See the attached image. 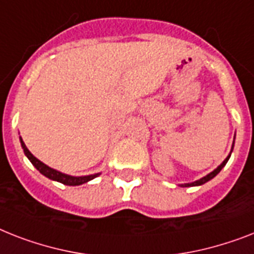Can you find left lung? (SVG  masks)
Returning <instances> with one entry per match:
<instances>
[{"mask_svg":"<svg viewBox=\"0 0 254 254\" xmlns=\"http://www.w3.org/2000/svg\"><path fill=\"white\" fill-rule=\"evenodd\" d=\"M232 147H234V146H232ZM230 156H231V154L227 156V158H226V159L223 160V163H222V164H220V166L218 167L216 170H214L213 172H210L209 175H206L205 177H202V179H199V180L194 181V183H190V184H183V185H181V187H195V185H202V184H205V183H207V181L211 180L213 177H215L216 175L219 174L220 170H222V168H223V167L226 166V163L228 162V159H230Z\"/></svg>","mask_w":254,"mask_h":254,"instance_id":"obj_1","label":"left lung"}]
</instances>
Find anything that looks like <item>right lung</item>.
<instances>
[{
	"instance_id": "obj_1",
	"label": "right lung",
	"mask_w": 254,
	"mask_h": 254,
	"mask_svg": "<svg viewBox=\"0 0 254 254\" xmlns=\"http://www.w3.org/2000/svg\"><path fill=\"white\" fill-rule=\"evenodd\" d=\"M20 145L23 147V151L26 154V156L30 159V162L32 163L35 166V168L40 172L41 175H44L45 177H48L51 180H55V181H59L61 184L64 185H82L84 183H87V181L92 180L95 179L96 176H99V174L96 175H90V176H79V177H75V176H69V175H65V174H61L59 171L53 170L51 167H48L47 164H44L43 162H40L39 159H36L30 151H28V148L26 147L24 145V142L22 141V138H20Z\"/></svg>"
}]
</instances>
